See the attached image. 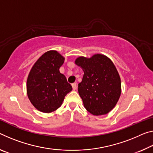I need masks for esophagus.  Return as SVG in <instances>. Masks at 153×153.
I'll use <instances>...</instances> for the list:
<instances>
[{
  "label": "esophagus",
  "mask_w": 153,
  "mask_h": 153,
  "mask_svg": "<svg viewBox=\"0 0 153 153\" xmlns=\"http://www.w3.org/2000/svg\"><path fill=\"white\" fill-rule=\"evenodd\" d=\"M71 86H72V88H73V89L74 90H76V88H77V84L76 83H73L72 84H71Z\"/></svg>",
  "instance_id": "obj_1"
}]
</instances>
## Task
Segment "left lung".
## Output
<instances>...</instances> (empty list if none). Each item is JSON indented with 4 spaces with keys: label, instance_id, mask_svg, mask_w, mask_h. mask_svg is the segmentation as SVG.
I'll return each mask as SVG.
<instances>
[{
    "label": "left lung",
    "instance_id": "obj_1",
    "mask_svg": "<svg viewBox=\"0 0 153 153\" xmlns=\"http://www.w3.org/2000/svg\"><path fill=\"white\" fill-rule=\"evenodd\" d=\"M75 63L84 76L78 93L86 110L94 116L105 115L115 107L121 94V80L113 62L106 56H79Z\"/></svg>",
    "mask_w": 153,
    "mask_h": 153
}]
</instances>
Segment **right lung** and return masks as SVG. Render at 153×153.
I'll list each match as a JSON object with an SVG mask.
<instances>
[{
  "instance_id": "right-lung-1",
  "label": "right lung",
  "mask_w": 153,
  "mask_h": 153,
  "mask_svg": "<svg viewBox=\"0 0 153 153\" xmlns=\"http://www.w3.org/2000/svg\"><path fill=\"white\" fill-rule=\"evenodd\" d=\"M64 56L50 50L39 57L31 68L26 82V93L30 103L39 111L50 113L61 106L72 86L59 69Z\"/></svg>"
}]
</instances>
